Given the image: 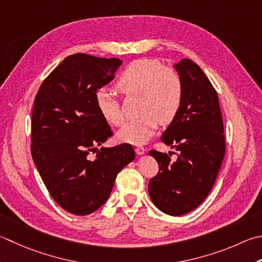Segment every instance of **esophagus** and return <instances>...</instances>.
<instances>
[{
  "label": "esophagus",
  "mask_w": 262,
  "mask_h": 262,
  "mask_svg": "<svg viewBox=\"0 0 262 262\" xmlns=\"http://www.w3.org/2000/svg\"><path fill=\"white\" fill-rule=\"evenodd\" d=\"M135 151H136L137 155L142 156V155H144L146 150H145V147H143V146H136L135 147Z\"/></svg>",
  "instance_id": "esophagus-1"
}]
</instances>
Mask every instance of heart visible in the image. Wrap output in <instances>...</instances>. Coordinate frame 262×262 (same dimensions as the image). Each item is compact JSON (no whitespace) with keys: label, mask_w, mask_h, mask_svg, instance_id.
I'll use <instances>...</instances> for the list:
<instances>
[{"label":"heart","mask_w":262,"mask_h":262,"mask_svg":"<svg viewBox=\"0 0 262 262\" xmlns=\"http://www.w3.org/2000/svg\"><path fill=\"white\" fill-rule=\"evenodd\" d=\"M124 94L141 95L140 118L128 122L118 132L120 142L143 144L150 140L161 125L176 119L184 101L181 75L171 67H162L157 59L134 60L121 71L116 83ZM95 105L101 117L111 126L124 124L119 100L109 90L101 89L95 94Z\"/></svg>","instance_id":"obj_1"}]
</instances>
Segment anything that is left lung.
<instances>
[{
    "label": "left lung",
    "instance_id": "obj_1",
    "mask_svg": "<svg viewBox=\"0 0 262 262\" xmlns=\"http://www.w3.org/2000/svg\"><path fill=\"white\" fill-rule=\"evenodd\" d=\"M184 85L182 109L161 136L175 147L177 160L151 150L159 172L148 182L155 206L170 216L198 208L211 191L226 152L217 91L202 69L189 59L175 64Z\"/></svg>",
    "mask_w": 262,
    "mask_h": 262
}]
</instances>
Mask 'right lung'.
Instances as JSON below:
<instances>
[{
	"mask_svg": "<svg viewBox=\"0 0 262 262\" xmlns=\"http://www.w3.org/2000/svg\"><path fill=\"white\" fill-rule=\"evenodd\" d=\"M121 60L85 53L67 56L35 96L30 151L51 196L70 213L85 216L103 204L122 168L135 159L128 143L96 146L111 137L95 105L97 90L114 79Z\"/></svg>",
	"mask_w": 262,
	"mask_h": 262,
	"instance_id": "right-lung-1",
	"label": "right lung"
}]
</instances>
